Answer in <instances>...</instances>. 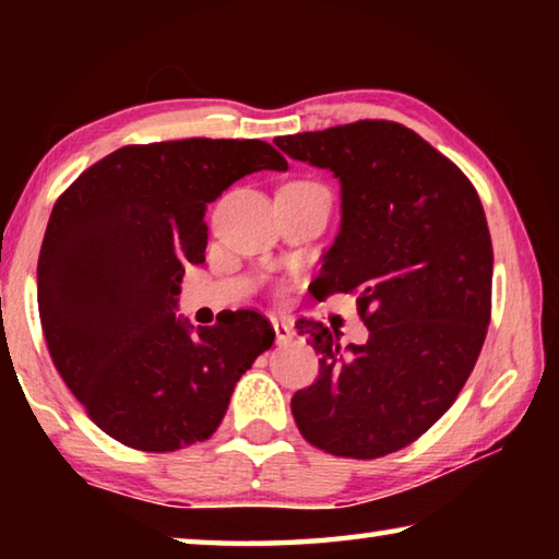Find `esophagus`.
<instances>
[{
  "mask_svg": "<svg viewBox=\"0 0 559 559\" xmlns=\"http://www.w3.org/2000/svg\"><path fill=\"white\" fill-rule=\"evenodd\" d=\"M273 330H276V343L278 345H288L293 335H296V330H293V325L286 323V320H273Z\"/></svg>",
  "mask_w": 559,
  "mask_h": 559,
  "instance_id": "34e87169",
  "label": "esophagus"
}]
</instances>
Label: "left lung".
<instances>
[{
  "label": "left lung",
  "mask_w": 559,
  "mask_h": 559,
  "mask_svg": "<svg viewBox=\"0 0 559 559\" xmlns=\"http://www.w3.org/2000/svg\"><path fill=\"white\" fill-rule=\"evenodd\" d=\"M340 179L343 222L313 296L355 293L370 337L300 320L318 380L293 394L302 439L333 456L409 447L456 402L490 323L493 246L476 187L414 130L357 120L273 140Z\"/></svg>",
  "instance_id": "8db88e82"
}]
</instances>
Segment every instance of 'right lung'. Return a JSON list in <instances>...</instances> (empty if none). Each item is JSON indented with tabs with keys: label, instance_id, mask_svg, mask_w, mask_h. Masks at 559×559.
<instances>
[{
	"label": "right lung",
	"instance_id": "obj_1",
	"mask_svg": "<svg viewBox=\"0 0 559 559\" xmlns=\"http://www.w3.org/2000/svg\"><path fill=\"white\" fill-rule=\"evenodd\" d=\"M288 163L263 140L126 145L56 200L39 253V316L56 370L93 421L140 451L210 439L239 377L273 345L257 310L192 333L175 316L189 263H204L206 204Z\"/></svg>",
	"mask_w": 559,
	"mask_h": 559
}]
</instances>
